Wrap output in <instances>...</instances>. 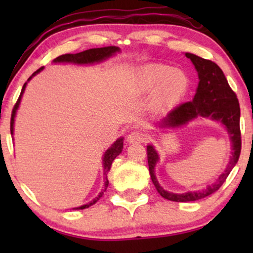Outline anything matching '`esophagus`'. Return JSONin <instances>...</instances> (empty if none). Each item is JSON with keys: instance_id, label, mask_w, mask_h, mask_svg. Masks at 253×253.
I'll return each instance as SVG.
<instances>
[{"instance_id": "34e87169", "label": "esophagus", "mask_w": 253, "mask_h": 253, "mask_svg": "<svg viewBox=\"0 0 253 253\" xmlns=\"http://www.w3.org/2000/svg\"><path fill=\"white\" fill-rule=\"evenodd\" d=\"M145 139H146V138H145V133L141 132L139 130H133L132 132H130L129 136H127V141H129L130 144L143 143Z\"/></svg>"}]
</instances>
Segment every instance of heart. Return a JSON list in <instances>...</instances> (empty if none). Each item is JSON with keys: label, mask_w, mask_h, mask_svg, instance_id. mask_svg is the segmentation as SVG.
I'll return each instance as SVG.
<instances>
[{"label": "heart", "mask_w": 253, "mask_h": 253, "mask_svg": "<svg viewBox=\"0 0 253 253\" xmlns=\"http://www.w3.org/2000/svg\"><path fill=\"white\" fill-rule=\"evenodd\" d=\"M188 78L181 70L164 64H146L137 75V86L141 93L153 92V102L157 107L174 105L188 89Z\"/></svg>", "instance_id": "1"}]
</instances>
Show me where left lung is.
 <instances>
[{
	"label": "left lung",
	"mask_w": 253,
	"mask_h": 253,
	"mask_svg": "<svg viewBox=\"0 0 253 253\" xmlns=\"http://www.w3.org/2000/svg\"><path fill=\"white\" fill-rule=\"evenodd\" d=\"M185 56L190 58L198 72V87L192 101L182 103L176 107L159 123L161 127H177L185 126L190 121L197 119L198 116L209 117L213 121L221 122L226 126L227 132L229 133L231 140V157L224 171L219 176V178L211 185L200 191H190L185 193H172L166 191L160 186L157 177L154 175V167L159 161V155L152 145L147 146V161L148 169L152 182L165 199L177 203L195 202L212 195L221 188L226 181L231 169L237 164L241 154L242 139L240 129L241 109L238 99L233 89L228 84L226 76L221 70L219 65L210 60L197 56L195 54L185 53Z\"/></svg>",
	"instance_id": "8db88e82"
}]
</instances>
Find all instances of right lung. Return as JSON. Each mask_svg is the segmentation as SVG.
Returning a JSON list of instances; mask_svg holds the SVG:
<instances>
[{
    "mask_svg": "<svg viewBox=\"0 0 253 253\" xmlns=\"http://www.w3.org/2000/svg\"><path fill=\"white\" fill-rule=\"evenodd\" d=\"M117 51H120V48L119 47H115V46H108V47H102V48H92V49H87V50H84L82 51V53H77V54H64V55H61V56L56 57L54 60L55 63H75V64H93V63H98V62H101V61H105L107 58L113 56V55H115ZM43 68H40L38 69V70L34 72V74L31 76L29 78V81L31 78L33 77V76H36L37 74H39V72L42 70ZM27 81V82H29ZM26 84L25 83L22 88V92H20V95L18 100H17L15 107H13L12 109V113H11V120H10V131H11V134H13V123H15V116H16V112L17 109H18L19 107V103H20V100H22V96H23V93L25 91V87H26ZM122 148H123V138H119L115 143L112 145V147H109L108 150L106 151L105 155H103V160H102V166H103V175H105V184H103V189L101 190V192L99 193L98 197H95L94 199L92 200L91 203L86 204V205H83L81 207H77L76 210H84V209H87V207L94 205V204L98 202V200L101 198L103 192L106 191L107 188H108V178H107V174H108V171L110 170V167H112V164L113 161L115 160V158L119 155L121 152H122Z\"/></svg>",
    "mask_w": 253,
    "mask_h": 253,
    "instance_id": "obj_1",
    "label": "right lung"
}]
</instances>
